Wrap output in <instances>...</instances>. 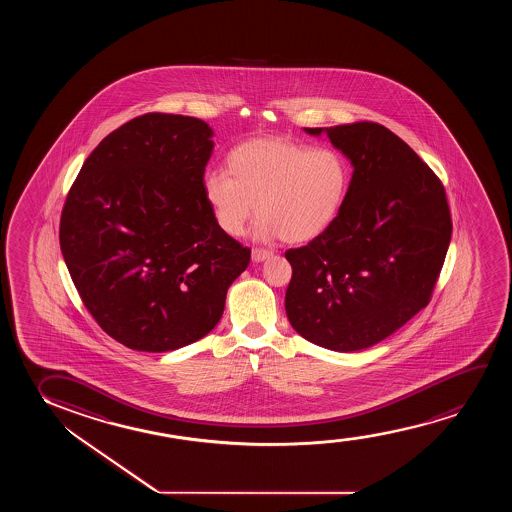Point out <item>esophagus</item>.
Wrapping results in <instances>:
<instances>
[{
    "label": "esophagus",
    "instance_id": "34e87169",
    "mask_svg": "<svg viewBox=\"0 0 512 512\" xmlns=\"http://www.w3.org/2000/svg\"><path fill=\"white\" fill-rule=\"evenodd\" d=\"M273 255L271 250H264V248H253L252 259L253 262H262V260L269 259Z\"/></svg>",
    "mask_w": 512,
    "mask_h": 512
}]
</instances>
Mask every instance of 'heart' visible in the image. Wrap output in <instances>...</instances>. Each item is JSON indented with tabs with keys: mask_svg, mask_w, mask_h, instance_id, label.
I'll use <instances>...</instances> for the list:
<instances>
[{
	"mask_svg": "<svg viewBox=\"0 0 512 512\" xmlns=\"http://www.w3.org/2000/svg\"><path fill=\"white\" fill-rule=\"evenodd\" d=\"M227 166L229 173H206L203 190L229 236H241L257 210V238L306 243L329 231L350 192V162L334 148L280 138L246 141L232 150Z\"/></svg>",
	"mask_w": 512,
	"mask_h": 512,
	"instance_id": "heart-1",
	"label": "heart"
}]
</instances>
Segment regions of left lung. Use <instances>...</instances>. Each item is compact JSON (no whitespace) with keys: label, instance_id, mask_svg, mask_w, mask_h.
Wrapping results in <instances>:
<instances>
[{"label":"left lung","instance_id":"obj_1","mask_svg":"<svg viewBox=\"0 0 512 512\" xmlns=\"http://www.w3.org/2000/svg\"><path fill=\"white\" fill-rule=\"evenodd\" d=\"M304 131L327 134L353 175L329 231L285 252L288 322L327 350H365L430 301L453 231L448 199L434 171L381 124Z\"/></svg>","mask_w":512,"mask_h":512}]
</instances>
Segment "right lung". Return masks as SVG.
<instances>
[{"label": "right lung", "mask_w": 512, "mask_h": 512, "mask_svg": "<svg viewBox=\"0 0 512 512\" xmlns=\"http://www.w3.org/2000/svg\"><path fill=\"white\" fill-rule=\"evenodd\" d=\"M211 136L196 117L145 113L94 148L66 197L59 243L71 280L99 327L131 350L206 336L250 264L204 199Z\"/></svg>", "instance_id": "obj_1"}]
</instances>
